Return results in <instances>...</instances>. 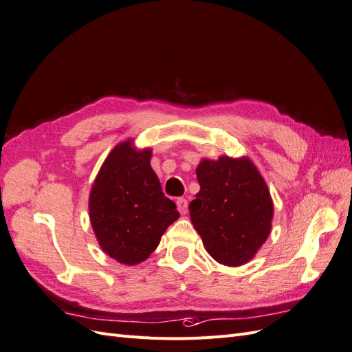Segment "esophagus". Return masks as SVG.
Segmentation results:
<instances>
[{"label": "esophagus", "mask_w": 352, "mask_h": 352, "mask_svg": "<svg viewBox=\"0 0 352 352\" xmlns=\"http://www.w3.org/2000/svg\"><path fill=\"white\" fill-rule=\"evenodd\" d=\"M187 208H188V203H187L186 199H183V197L177 199V209H178V212L181 214H186L187 213Z\"/></svg>", "instance_id": "obj_1"}]
</instances>
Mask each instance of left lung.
Returning <instances> with one entry per match:
<instances>
[{
	"label": "left lung",
	"instance_id": "left-lung-1",
	"mask_svg": "<svg viewBox=\"0 0 352 352\" xmlns=\"http://www.w3.org/2000/svg\"><path fill=\"white\" fill-rule=\"evenodd\" d=\"M200 191L190 218L206 252L225 266H241L256 256L272 230L274 201L250 157L201 160L196 168Z\"/></svg>",
	"mask_w": 352,
	"mask_h": 352
}]
</instances>
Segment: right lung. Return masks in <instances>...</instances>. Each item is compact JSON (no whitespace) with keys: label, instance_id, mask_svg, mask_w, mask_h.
<instances>
[{"label":"right lung","instance_id":"1","mask_svg":"<svg viewBox=\"0 0 352 352\" xmlns=\"http://www.w3.org/2000/svg\"><path fill=\"white\" fill-rule=\"evenodd\" d=\"M133 142L109 152L89 195V218L100 248L127 266L149 257L179 218L151 166L152 149H138Z\"/></svg>","mask_w":352,"mask_h":352}]
</instances>
